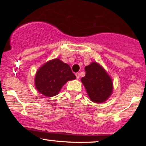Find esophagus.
<instances>
[{
	"mask_svg": "<svg viewBox=\"0 0 146 146\" xmlns=\"http://www.w3.org/2000/svg\"><path fill=\"white\" fill-rule=\"evenodd\" d=\"M75 76H76L77 79H79V78H80V73H75Z\"/></svg>",
	"mask_w": 146,
	"mask_h": 146,
	"instance_id": "34e87169",
	"label": "esophagus"
}]
</instances>
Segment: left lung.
<instances>
[{"label": "left lung", "instance_id": "obj_1", "mask_svg": "<svg viewBox=\"0 0 146 146\" xmlns=\"http://www.w3.org/2000/svg\"><path fill=\"white\" fill-rule=\"evenodd\" d=\"M86 75L81 81L88 98L95 103H103L111 96L113 92L112 78L104 68L96 62H92L84 68Z\"/></svg>", "mask_w": 146, "mask_h": 146}]
</instances>
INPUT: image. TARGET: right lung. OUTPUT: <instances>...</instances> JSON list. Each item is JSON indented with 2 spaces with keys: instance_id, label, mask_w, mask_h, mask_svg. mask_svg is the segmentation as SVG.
Here are the masks:
<instances>
[{
  "instance_id": "add662e5",
  "label": "right lung",
  "mask_w": 146,
  "mask_h": 146,
  "mask_svg": "<svg viewBox=\"0 0 146 146\" xmlns=\"http://www.w3.org/2000/svg\"><path fill=\"white\" fill-rule=\"evenodd\" d=\"M76 79L67 64L59 58L46 62L38 68L35 75V86L40 93L46 97L57 95L68 81Z\"/></svg>"
}]
</instances>
